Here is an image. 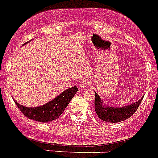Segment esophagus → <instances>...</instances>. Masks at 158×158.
<instances>
[{
    "label": "esophagus",
    "instance_id": "obj_1",
    "mask_svg": "<svg viewBox=\"0 0 158 158\" xmlns=\"http://www.w3.org/2000/svg\"><path fill=\"white\" fill-rule=\"evenodd\" d=\"M91 84V82L90 81L89 79H83V81L80 83V86H81V87H83V88L88 87V86H90Z\"/></svg>",
    "mask_w": 158,
    "mask_h": 158
}]
</instances>
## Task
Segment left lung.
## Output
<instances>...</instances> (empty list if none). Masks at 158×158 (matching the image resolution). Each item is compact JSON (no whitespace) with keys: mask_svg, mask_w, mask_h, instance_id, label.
Segmentation results:
<instances>
[{"mask_svg":"<svg viewBox=\"0 0 158 158\" xmlns=\"http://www.w3.org/2000/svg\"><path fill=\"white\" fill-rule=\"evenodd\" d=\"M95 110L102 120L109 123H117V122L123 121L126 119L132 116L136 109L138 108L140 102L143 99L144 96L140 98L137 102H135L133 104L129 105L123 106V107H113V106H108L105 104L103 101V99L99 97L95 91Z\"/></svg>","mask_w":158,"mask_h":158,"instance_id":"1","label":"left lung"}]
</instances>
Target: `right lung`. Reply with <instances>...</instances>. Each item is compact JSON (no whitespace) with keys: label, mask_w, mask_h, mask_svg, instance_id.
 I'll return each mask as SVG.
<instances>
[{"label":"right lung","mask_w":158,"mask_h":158,"mask_svg":"<svg viewBox=\"0 0 158 158\" xmlns=\"http://www.w3.org/2000/svg\"><path fill=\"white\" fill-rule=\"evenodd\" d=\"M30 42V41H29L28 42ZM77 91H78V87L76 86L68 88L59 94L57 97L48 102L47 104H45L39 107L28 108L26 106L21 105L15 100L14 102L20 111L26 117L31 120H36L38 122L47 123V122L57 120L61 116V114L63 113L65 108H67L71 99L74 97V95L76 94Z\"/></svg>","instance_id":"1"}]
</instances>
